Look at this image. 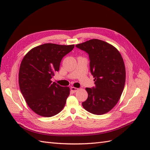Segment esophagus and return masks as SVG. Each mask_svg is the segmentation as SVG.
I'll return each mask as SVG.
<instances>
[{
	"label": "esophagus",
	"mask_w": 150,
	"mask_h": 150,
	"mask_svg": "<svg viewBox=\"0 0 150 150\" xmlns=\"http://www.w3.org/2000/svg\"><path fill=\"white\" fill-rule=\"evenodd\" d=\"M70 90H71V91L72 92H73V93H75V92H77L78 91L79 89L77 88H75V87H71Z\"/></svg>",
	"instance_id": "1"
}]
</instances>
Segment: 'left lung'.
I'll list each match as a JSON object with an SVG mask.
<instances>
[{
    "mask_svg": "<svg viewBox=\"0 0 150 150\" xmlns=\"http://www.w3.org/2000/svg\"><path fill=\"white\" fill-rule=\"evenodd\" d=\"M76 47L88 53L95 84V88H86L88 97L82 106L95 115L106 113L117 104L125 85L122 57L115 47L98 39L89 40Z\"/></svg>",
    "mask_w": 150,
    "mask_h": 150,
    "instance_id": "1",
    "label": "left lung"
}]
</instances>
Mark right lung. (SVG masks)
I'll list each match as a JSON object with an SVG mask.
<instances>
[{
	"label": "right lung",
	"instance_id": "right-lung-1",
	"mask_svg": "<svg viewBox=\"0 0 150 150\" xmlns=\"http://www.w3.org/2000/svg\"><path fill=\"white\" fill-rule=\"evenodd\" d=\"M74 46L44 44L30 50L22 59L19 87L28 106L39 115L52 117L64 107L70 89L52 83L51 79L59 70L62 59Z\"/></svg>",
	"mask_w": 150,
	"mask_h": 150
}]
</instances>
